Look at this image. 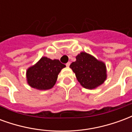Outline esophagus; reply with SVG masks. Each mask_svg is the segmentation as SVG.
<instances>
[{"label": "esophagus", "mask_w": 132, "mask_h": 132, "mask_svg": "<svg viewBox=\"0 0 132 132\" xmlns=\"http://www.w3.org/2000/svg\"><path fill=\"white\" fill-rule=\"evenodd\" d=\"M70 64H71V62H68V63H66V66H67V67H69V66H70Z\"/></svg>", "instance_id": "34e87169"}]
</instances>
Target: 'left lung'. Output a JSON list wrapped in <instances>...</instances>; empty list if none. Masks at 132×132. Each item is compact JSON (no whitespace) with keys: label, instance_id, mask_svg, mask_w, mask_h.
<instances>
[{"label":"left lung","instance_id":"1","mask_svg":"<svg viewBox=\"0 0 132 132\" xmlns=\"http://www.w3.org/2000/svg\"><path fill=\"white\" fill-rule=\"evenodd\" d=\"M78 82L86 88L93 89L104 83L107 78L105 64L91 55L81 52L70 65Z\"/></svg>","mask_w":132,"mask_h":132}]
</instances>
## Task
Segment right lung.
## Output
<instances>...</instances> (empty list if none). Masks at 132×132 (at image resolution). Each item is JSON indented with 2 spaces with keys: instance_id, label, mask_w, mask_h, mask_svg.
<instances>
[{
  "instance_id": "obj_1",
  "label": "right lung",
  "mask_w": 132,
  "mask_h": 132,
  "mask_svg": "<svg viewBox=\"0 0 132 132\" xmlns=\"http://www.w3.org/2000/svg\"><path fill=\"white\" fill-rule=\"evenodd\" d=\"M66 67L59 60L42 57L27 71V83L38 90H48L54 86L61 70Z\"/></svg>"
}]
</instances>
